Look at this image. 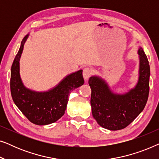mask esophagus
<instances>
[{"label": "esophagus", "instance_id": "1", "mask_svg": "<svg viewBox=\"0 0 159 159\" xmlns=\"http://www.w3.org/2000/svg\"><path fill=\"white\" fill-rule=\"evenodd\" d=\"M93 74V70L89 67H86L83 69V72H82V75H83L84 79L86 80H88L89 79V77L92 75Z\"/></svg>", "mask_w": 159, "mask_h": 159}]
</instances>
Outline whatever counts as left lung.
I'll return each mask as SVG.
<instances>
[{
  "label": "left lung",
  "mask_w": 159,
  "mask_h": 159,
  "mask_svg": "<svg viewBox=\"0 0 159 159\" xmlns=\"http://www.w3.org/2000/svg\"><path fill=\"white\" fill-rule=\"evenodd\" d=\"M140 55V77L135 88L125 95L114 94L103 80L91 77L90 104L94 119L102 127L119 130L127 127L143 111L149 95L150 66L142 48Z\"/></svg>",
  "instance_id": "left-lung-1"
}]
</instances>
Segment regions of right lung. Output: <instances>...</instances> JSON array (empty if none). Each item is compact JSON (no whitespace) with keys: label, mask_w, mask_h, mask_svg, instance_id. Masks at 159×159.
Wrapping results in <instances>:
<instances>
[{"label":"right lung","mask_w":159,"mask_h":159,"mask_svg":"<svg viewBox=\"0 0 159 159\" xmlns=\"http://www.w3.org/2000/svg\"><path fill=\"white\" fill-rule=\"evenodd\" d=\"M27 38V36L24 38L12 64L11 93L14 103L28 120L37 125H49L64 114L71 91L84 84L82 70L67 76L57 87L48 92L37 93L28 90L23 85L19 75V58Z\"/></svg>","instance_id":"add662e5"}]
</instances>
